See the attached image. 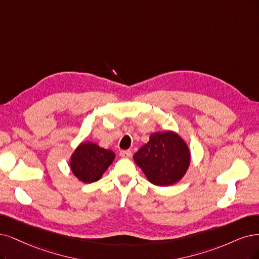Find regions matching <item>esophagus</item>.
Returning a JSON list of instances; mask_svg holds the SVG:
<instances>
[{
	"instance_id": "esophagus-1",
	"label": "esophagus",
	"mask_w": 259,
	"mask_h": 259,
	"mask_svg": "<svg viewBox=\"0 0 259 259\" xmlns=\"http://www.w3.org/2000/svg\"><path fill=\"white\" fill-rule=\"evenodd\" d=\"M132 155V152L130 150H121L119 152V156L122 158H130Z\"/></svg>"
}]
</instances>
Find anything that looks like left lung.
I'll list each match as a JSON object with an SVG mask.
<instances>
[{"instance_id":"1","label":"left lung","mask_w":259,"mask_h":259,"mask_svg":"<svg viewBox=\"0 0 259 259\" xmlns=\"http://www.w3.org/2000/svg\"><path fill=\"white\" fill-rule=\"evenodd\" d=\"M151 184L174 185L185 176L191 155L186 142L173 131L152 133L147 144L133 156Z\"/></svg>"}]
</instances>
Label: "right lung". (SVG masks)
Returning <instances> with one entry per match:
<instances>
[{"label": "right lung", "instance_id": "obj_1", "mask_svg": "<svg viewBox=\"0 0 259 259\" xmlns=\"http://www.w3.org/2000/svg\"><path fill=\"white\" fill-rule=\"evenodd\" d=\"M114 159L112 150L104 149L93 142H83L71 155L70 168L79 180L92 184L101 178Z\"/></svg>", "mask_w": 259, "mask_h": 259}]
</instances>
